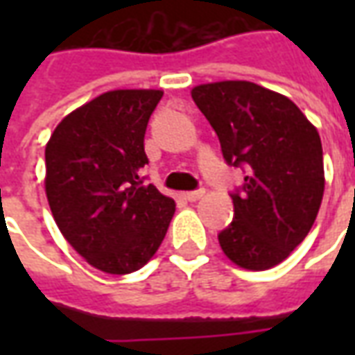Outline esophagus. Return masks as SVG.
<instances>
[{"mask_svg": "<svg viewBox=\"0 0 355 355\" xmlns=\"http://www.w3.org/2000/svg\"><path fill=\"white\" fill-rule=\"evenodd\" d=\"M203 196H205V190H198V192H186L184 193V198L188 201H198V200H201Z\"/></svg>", "mask_w": 355, "mask_h": 355, "instance_id": "34e87169", "label": "esophagus"}]
</instances>
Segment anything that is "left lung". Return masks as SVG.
<instances>
[{"label": "left lung", "instance_id": "left-lung-1", "mask_svg": "<svg viewBox=\"0 0 355 355\" xmlns=\"http://www.w3.org/2000/svg\"><path fill=\"white\" fill-rule=\"evenodd\" d=\"M192 98L220 140L224 159L245 165L234 220L218 234L224 254L245 270H268L300 245L320 211L325 173L318 129L285 94L253 81H215Z\"/></svg>", "mask_w": 355, "mask_h": 355}]
</instances>
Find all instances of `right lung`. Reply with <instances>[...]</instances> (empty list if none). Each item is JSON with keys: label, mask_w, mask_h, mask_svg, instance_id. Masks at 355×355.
<instances>
[{"label": "right lung", "mask_w": 355, "mask_h": 355, "mask_svg": "<svg viewBox=\"0 0 355 355\" xmlns=\"http://www.w3.org/2000/svg\"><path fill=\"white\" fill-rule=\"evenodd\" d=\"M159 89H116L70 112L45 146V193L58 230L96 270L131 274L162 245L175 200L142 184Z\"/></svg>", "instance_id": "1"}]
</instances>
